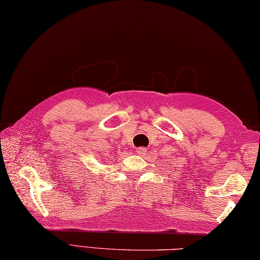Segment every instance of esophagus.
Here are the masks:
<instances>
[{"label": "esophagus", "mask_w": 260, "mask_h": 260, "mask_svg": "<svg viewBox=\"0 0 260 260\" xmlns=\"http://www.w3.org/2000/svg\"><path fill=\"white\" fill-rule=\"evenodd\" d=\"M136 151L139 156H144L146 154V148H145V147H139V148L136 149Z\"/></svg>", "instance_id": "esophagus-1"}]
</instances>
